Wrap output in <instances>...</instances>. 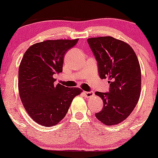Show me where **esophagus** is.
<instances>
[{
    "instance_id": "esophagus-1",
    "label": "esophagus",
    "mask_w": 158,
    "mask_h": 158,
    "mask_svg": "<svg viewBox=\"0 0 158 158\" xmlns=\"http://www.w3.org/2000/svg\"><path fill=\"white\" fill-rule=\"evenodd\" d=\"M84 94H85V96L87 98H91V97H93L94 96V93L93 91H90V92L85 91L84 92Z\"/></svg>"
}]
</instances>
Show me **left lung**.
Masks as SVG:
<instances>
[{
    "label": "left lung",
    "mask_w": 158,
    "mask_h": 158,
    "mask_svg": "<svg viewBox=\"0 0 158 158\" xmlns=\"http://www.w3.org/2000/svg\"><path fill=\"white\" fill-rule=\"evenodd\" d=\"M98 63L101 79H109L108 93L96 92L102 99V110L96 117L106 126L124 121L135 109L141 91V70L129 44L111 36L88 39Z\"/></svg>",
    "instance_id": "left-lung-1"
}]
</instances>
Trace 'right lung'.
<instances>
[{"label":"right lung","instance_id":"obj_1","mask_svg":"<svg viewBox=\"0 0 158 158\" xmlns=\"http://www.w3.org/2000/svg\"><path fill=\"white\" fill-rule=\"evenodd\" d=\"M73 40H47L25 52L19 70V91L25 110L43 126L58 124L68 113L73 98L82 90L56 85L53 76L62 72L64 56L77 43Z\"/></svg>","mask_w":158,"mask_h":158}]
</instances>
